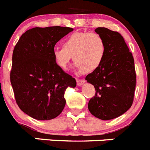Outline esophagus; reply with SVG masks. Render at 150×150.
<instances>
[{
  "label": "esophagus",
  "mask_w": 150,
  "mask_h": 150,
  "mask_svg": "<svg viewBox=\"0 0 150 150\" xmlns=\"http://www.w3.org/2000/svg\"><path fill=\"white\" fill-rule=\"evenodd\" d=\"M85 82H86L85 79H76V83H77V86H82Z\"/></svg>",
  "instance_id": "1"
}]
</instances>
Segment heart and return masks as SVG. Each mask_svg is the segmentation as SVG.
Wrapping results in <instances>:
<instances>
[{
	"mask_svg": "<svg viewBox=\"0 0 150 150\" xmlns=\"http://www.w3.org/2000/svg\"><path fill=\"white\" fill-rule=\"evenodd\" d=\"M106 44L100 34L95 32H76L64 41L63 47L53 51V58L60 68L66 70L71 59L75 67L84 73L92 72L104 61Z\"/></svg>",
	"mask_w": 150,
	"mask_h": 150,
	"instance_id": "heart-1",
	"label": "heart"
}]
</instances>
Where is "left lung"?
<instances>
[{"label":"left lung","mask_w":150,"mask_h":150,"mask_svg":"<svg viewBox=\"0 0 150 150\" xmlns=\"http://www.w3.org/2000/svg\"><path fill=\"white\" fill-rule=\"evenodd\" d=\"M95 30L105 42L106 53L100 67L86 77L96 91L88 108L95 117L110 120L122 115L133 104L136 86L134 61L120 33L106 28Z\"/></svg>","instance_id":"obj_1"}]
</instances>
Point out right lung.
Returning <instances> with one entry per match:
<instances>
[{
	"label": "right lung",
	"instance_id": "add662e5",
	"mask_svg": "<svg viewBox=\"0 0 150 150\" xmlns=\"http://www.w3.org/2000/svg\"><path fill=\"white\" fill-rule=\"evenodd\" d=\"M68 27L34 28L15 46L10 82L21 110L38 120L57 117L65 106L64 92L76 79L57 65L53 58L57 42L71 32Z\"/></svg>",
	"mask_w": 150,
	"mask_h": 150
}]
</instances>
